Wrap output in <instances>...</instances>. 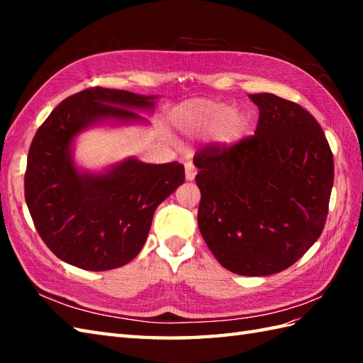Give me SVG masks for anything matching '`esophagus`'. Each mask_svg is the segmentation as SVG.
Masks as SVG:
<instances>
[{
    "instance_id": "esophagus-1",
    "label": "esophagus",
    "mask_w": 363,
    "mask_h": 363,
    "mask_svg": "<svg viewBox=\"0 0 363 363\" xmlns=\"http://www.w3.org/2000/svg\"><path fill=\"white\" fill-rule=\"evenodd\" d=\"M184 168H186L187 181H194L195 179V174H196V168L194 165V162L186 160V164H184Z\"/></svg>"
}]
</instances>
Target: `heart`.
<instances>
[{"label":"heart","mask_w":363,"mask_h":363,"mask_svg":"<svg viewBox=\"0 0 363 363\" xmlns=\"http://www.w3.org/2000/svg\"><path fill=\"white\" fill-rule=\"evenodd\" d=\"M186 128L190 133L209 134L217 130L221 142L234 143L243 137L248 118L233 106L217 101H196L186 113Z\"/></svg>","instance_id":"obj_1"}]
</instances>
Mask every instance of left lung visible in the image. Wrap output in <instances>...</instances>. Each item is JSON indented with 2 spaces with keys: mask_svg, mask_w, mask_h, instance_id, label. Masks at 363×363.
<instances>
[{
  "mask_svg": "<svg viewBox=\"0 0 363 363\" xmlns=\"http://www.w3.org/2000/svg\"><path fill=\"white\" fill-rule=\"evenodd\" d=\"M250 98L259 107L254 135L195 154L198 226L229 272L268 276L291 267L321 235L334 157L304 107L273 94Z\"/></svg>",
  "mask_w": 363,
  "mask_h": 363,
  "instance_id": "obj_1",
  "label": "left lung"
}]
</instances>
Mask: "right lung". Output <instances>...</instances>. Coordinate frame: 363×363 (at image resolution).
<instances>
[{
    "instance_id": "1",
    "label": "right lung",
    "mask_w": 363,
    "mask_h": 363,
    "mask_svg": "<svg viewBox=\"0 0 363 363\" xmlns=\"http://www.w3.org/2000/svg\"><path fill=\"white\" fill-rule=\"evenodd\" d=\"M154 96L90 87L65 98L30 143L25 198L38 235L56 256L89 272L133 260L146 242L157 206L186 179L184 165L128 159L107 173L79 172L72 143L82 129L106 118L142 121Z\"/></svg>"
}]
</instances>
